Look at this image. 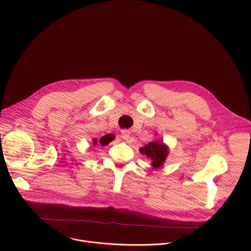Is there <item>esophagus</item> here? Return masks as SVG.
I'll list each match as a JSON object with an SVG mask.
<instances>
[{
    "label": "esophagus",
    "instance_id": "1",
    "mask_svg": "<svg viewBox=\"0 0 251 251\" xmlns=\"http://www.w3.org/2000/svg\"><path fill=\"white\" fill-rule=\"evenodd\" d=\"M122 134V138L125 140V141H129L131 139V132L129 130H123L121 132Z\"/></svg>",
    "mask_w": 251,
    "mask_h": 251
}]
</instances>
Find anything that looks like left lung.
Here are the masks:
<instances>
[{
	"instance_id": "1",
	"label": "left lung",
	"mask_w": 251,
	"mask_h": 251,
	"mask_svg": "<svg viewBox=\"0 0 251 251\" xmlns=\"http://www.w3.org/2000/svg\"><path fill=\"white\" fill-rule=\"evenodd\" d=\"M140 152L146 154L152 160L151 165L153 168H158L163 165L169 151L168 147L164 145L162 141H153L146 145L144 148H141Z\"/></svg>"
}]
</instances>
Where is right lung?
<instances>
[{
  "label": "right lung",
  "mask_w": 251,
  "mask_h": 251,
  "mask_svg": "<svg viewBox=\"0 0 251 251\" xmlns=\"http://www.w3.org/2000/svg\"><path fill=\"white\" fill-rule=\"evenodd\" d=\"M113 139H114L113 136H109V135L103 136V137H101V138L100 139V145H101V146H106V145H108L111 141H113ZM93 144H94V145H98L99 142H98L96 139H94V140H93Z\"/></svg>",
  "instance_id": "1"
}]
</instances>
